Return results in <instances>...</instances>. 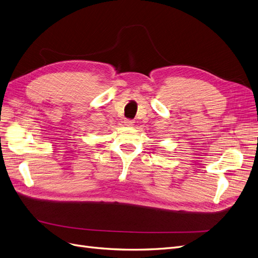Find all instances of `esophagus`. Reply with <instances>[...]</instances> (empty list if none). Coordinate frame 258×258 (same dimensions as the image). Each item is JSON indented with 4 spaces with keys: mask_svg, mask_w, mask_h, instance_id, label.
I'll use <instances>...</instances> for the list:
<instances>
[{
    "mask_svg": "<svg viewBox=\"0 0 258 258\" xmlns=\"http://www.w3.org/2000/svg\"><path fill=\"white\" fill-rule=\"evenodd\" d=\"M124 123H125V125L128 127H133L134 126V120H131V119H125L124 120Z\"/></svg>",
    "mask_w": 258,
    "mask_h": 258,
    "instance_id": "1",
    "label": "esophagus"
}]
</instances>
